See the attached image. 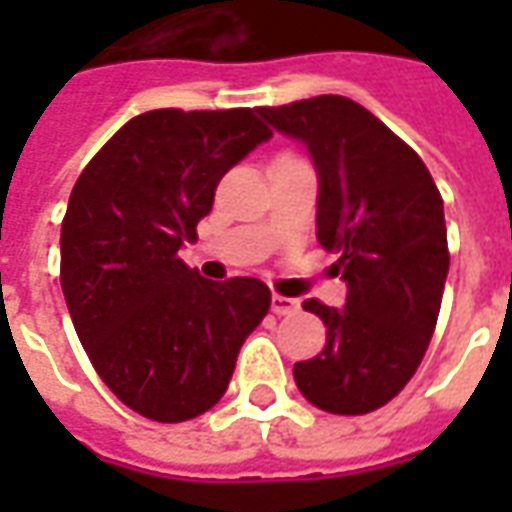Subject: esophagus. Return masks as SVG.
<instances>
[{
    "label": "esophagus",
    "instance_id": "obj_1",
    "mask_svg": "<svg viewBox=\"0 0 512 512\" xmlns=\"http://www.w3.org/2000/svg\"><path fill=\"white\" fill-rule=\"evenodd\" d=\"M271 312H274V315H293V312H299V299L274 296V299H271Z\"/></svg>",
    "mask_w": 512,
    "mask_h": 512
}]
</instances>
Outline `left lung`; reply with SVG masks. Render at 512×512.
<instances>
[{"label": "left lung", "mask_w": 512, "mask_h": 512, "mask_svg": "<svg viewBox=\"0 0 512 512\" xmlns=\"http://www.w3.org/2000/svg\"><path fill=\"white\" fill-rule=\"evenodd\" d=\"M257 115L307 147L318 172V241L340 255L345 307L304 301L326 345L293 378L329 414L376 411L411 381L439 318L450 271L444 202L428 167L365 106L318 95Z\"/></svg>", "instance_id": "left-lung-1"}]
</instances>
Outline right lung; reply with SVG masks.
<instances>
[{"label": "right lung", "mask_w": 512, "mask_h": 512, "mask_svg": "<svg viewBox=\"0 0 512 512\" xmlns=\"http://www.w3.org/2000/svg\"><path fill=\"white\" fill-rule=\"evenodd\" d=\"M271 139L257 109L136 115L84 167L60 235L76 334L117 400L156 422L205 414L271 307L252 277L211 282L180 260L227 169Z\"/></svg>", "instance_id": "obj_1"}]
</instances>
